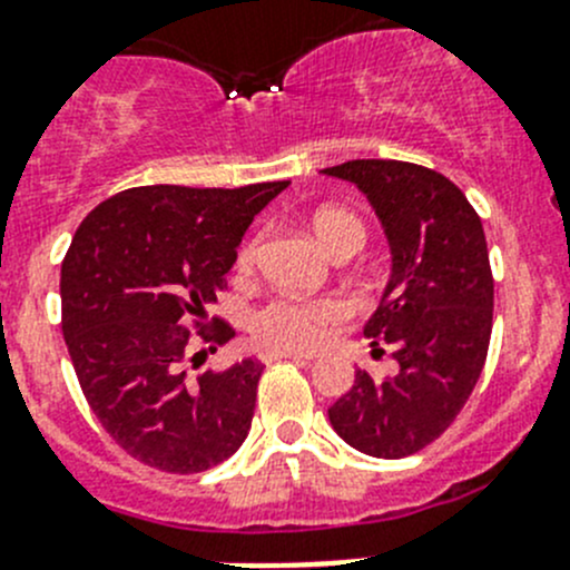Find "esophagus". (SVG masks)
I'll use <instances>...</instances> for the list:
<instances>
[{
    "label": "esophagus",
    "mask_w": 570,
    "mask_h": 570,
    "mask_svg": "<svg viewBox=\"0 0 570 570\" xmlns=\"http://www.w3.org/2000/svg\"><path fill=\"white\" fill-rule=\"evenodd\" d=\"M262 358L267 364L273 362H284V358H292V362H308V356H303V353H295V351H278V347H269V351L262 353Z\"/></svg>",
    "instance_id": "34e87169"
}]
</instances>
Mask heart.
I'll return each instance as SVG.
<instances>
[{
	"label": "heart",
	"instance_id": "obj_1",
	"mask_svg": "<svg viewBox=\"0 0 570 570\" xmlns=\"http://www.w3.org/2000/svg\"><path fill=\"white\" fill-rule=\"evenodd\" d=\"M312 230L325 250H334L345 239H364L362 223L342 208H320L312 217ZM258 239L245 242L236 256L239 273H247L256 262ZM347 317L342 301H273L250 317V331L258 342L278 351H312L323 345L328 331Z\"/></svg>",
	"mask_w": 570,
	"mask_h": 570
}]
</instances>
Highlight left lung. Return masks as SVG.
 Segmentation results:
<instances>
[{"mask_svg":"<svg viewBox=\"0 0 570 570\" xmlns=\"http://www.w3.org/2000/svg\"><path fill=\"white\" fill-rule=\"evenodd\" d=\"M323 175L356 186L381 219L392 264L364 336L390 342L397 362L384 381L358 367L328 420L351 449L401 460L454 423L482 375L493 328L482 219L445 175L417 164L358 158Z\"/></svg>","mask_w":570,"mask_h":570,"instance_id":"8db88e82","label":"left lung"}]
</instances>
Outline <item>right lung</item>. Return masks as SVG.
<instances>
[{
    "label": "right lung",
    "mask_w": 570,
    "mask_h": 570,
    "mask_svg": "<svg viewBox=\"0 0 570 570\" xmlns=\"http://www.w3.org/2000/svg\"><path fill=\"white\" fill-rule=\"evenodd\" d=\"M289 180L239 189L136 186L80 223L60 267L63 340L88 406L130 456L200 473L245 443L264 364L256 356L191 379V323L208 351L234 336L203 331L253 217Z\"/></svg>",
    "instance_id": "right-lung-1"
}]
</instances>
